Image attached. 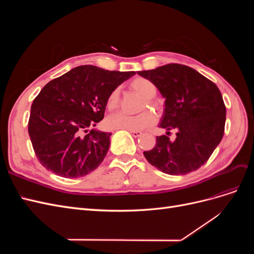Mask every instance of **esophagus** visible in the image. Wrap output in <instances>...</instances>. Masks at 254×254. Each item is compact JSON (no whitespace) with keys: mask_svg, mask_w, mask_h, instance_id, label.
<instances>
[{"mask_svg":"<svg viewBox=\"0 0 254 254\" xmlns=\"http://www.w3.org/2000/svg\"><path fill=\"white\" fill-rule=\"evenodd\" d=\"M129 132L131 133L134 137H139L140 135H142V132H141V131H133V130H129Z\"/></svg>","mask_w":254,"mask_h":254,"instance_id":"34e87169","label":"esophagus"}]
</instances>
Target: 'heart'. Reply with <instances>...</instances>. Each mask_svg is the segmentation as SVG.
I'll return each instance as SVG.
<instances>
[{
    "instance_id": "1",
    "label": "heart",
    "mask_w": 254,
    "mask_h": 254,
    "mask_svg": "<svg viewBox=\"0 0 254 254\" xmlns=\"http://www.w3.org/2000/svg\"><path fill=\"white\" fill-rule=\"evenodd\" d=\"M129 87L136 93H139L143 98H145L142 105V109L145 108L144 104L147 106L153 105L152 98L157 95V87L151 80L143 77L134 78L129 82ZM120 104V89H114L107 98V108L109 110L117 109ZM156 123V118L151 112L144 111L136 115H128L125 113L113 114L107 120V126L111 129H125L133 130V131H140L152 126Z\"/></svg>"
}]
</instances>
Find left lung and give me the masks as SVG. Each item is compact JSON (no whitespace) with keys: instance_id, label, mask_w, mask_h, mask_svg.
Segmentation results:
<instances>
[{"instance_id":"8db88e82","label":"left lung","mask_w":254,"mask_h":254,"mask_svg":"<svg viewBox=\"0 0 254 254\" xmlns=\"http://www.w3.org/2000/svg\"><path fill=\"white\" fill-rule=\"evenodd\" d=\"M151 80L165 98L160 127L176 130V139L157 136L144 151L146 160L168 175H186L202 166L225 132L226 106L216 84L190 66L170 64L137 72Z\"/></svg>"}]
</instances>
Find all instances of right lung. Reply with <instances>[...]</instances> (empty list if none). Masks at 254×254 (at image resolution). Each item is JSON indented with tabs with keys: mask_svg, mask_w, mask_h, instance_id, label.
Instances as JSON below:
<instances>
[{
	"mask_svg": "<svg viewBox=\"0 0 254 254\" xmlns=\"http://www.w3.org/2000/svg\"><path fill=\"white\" fill-rule=\"evenodd\" d=\"M134 74L80 65L45 84L30 108L28 134L48 171L73 179L96 170L111 133L88 128L104 119L111 92Z\"/></svg>",
	"mask_w": 254,
	"mask_h": 254,
	"instance_id": "obj_1",
	"label": "right lung"
}]
</instances>
